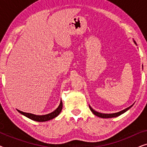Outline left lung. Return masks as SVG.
<instances>
[{
	"label": "left lung",
	"instance_id": "left-lung-1",
	"mask_svg": "<svg viewBox=\"0 0 147 147\" xmlns=\"http://www.w3.org/2000/svg\"><path fill=\"white\" fill-rule=\"evenodd\" d=\"M134 43H135V44H136L135 41H134ZM132 106V105L129 106V107H128L127 108H126V109L122 110V111H120V112H116V113H113V114H102V113H100V112H98L95 111V110H94L93 108H92L90 106H89V107H90V110H91V111L92 112V113H93L94 114H95L96 116H98V117L102 118H109L117 117V116L121 115L122 114L124 113V112L127 111L128 109H130V108H131Z\"/></svg>",
	"mask_w": 147,
	"mask_h": 147
}]
</instances>
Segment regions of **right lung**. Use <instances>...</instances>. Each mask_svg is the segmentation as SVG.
Here are the masks:
<instances>
[{"label": "right lung", "instance_id": "add662e5", "mask_svg": "<svg viewBox=\"0 0 147 147\" xmlns=\"http://www.w3.org/2000/svg\"><path fill=\"white\" fill-rule=\"evenodd\" d=\"M62 107H63V104H62V101L61 100L59 105L57 107V109L54 110L53 112H51V113H49L48 114H45V115H35V114H33L23 112L19 110H17V111L19 112V113H21V114H23V115L26 116V117L29 118V119L34 120V121L45 122V121H48V120H51L54 118L57 117V116L59 114L60 112H61V110H62Z\"/></svg>", "mask_w": 147, "mask_h": 147}]
</instances>
